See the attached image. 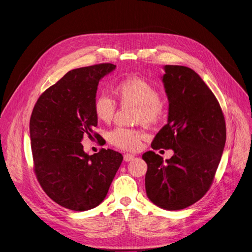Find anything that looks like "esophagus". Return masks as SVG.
Wrapping results in <instances>:
<instances>
[{"label": "esophagus", "mask_w": 252, "mask_h": 252, "mask_svg": "<svg viewBox=\"0 0 252 252\" xmlns=\"http://www.w3.org/2000/svg\"><path fill=\"white\" fill-rule=\"evenodd\" d=\"M135 158V155L134 154H129V153H126L125 154L124 156V160L125 161H131Z\"/></svg>", "instance_id": "esophagus-1"}]
</instances>
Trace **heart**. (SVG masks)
<instances>
[{
  "label": "heart",
  "mask_w": 252,
  "mask_h": 252,
  "mask_svg": "<svg viewBox=\"0 0 252 252\" xmlns=\"http://www.w3.org/2000/svg\"><path fill=\"white\" fill-rule=\"evenodd\" d=\"M114 95L122 104L137 106L136 118L144 125L158 122L162 113L160 93L147 79L139 76H128L121 79L114 86ZM116 110L114 100L108 95H99L94 101V112L101 122L112 121ZM145 135L140 130L116 127L109 133L108 140L113 146L126 151H136L141 146Z\"/></svg>",
  "instance_id": "obj_1"
}]
</instances>
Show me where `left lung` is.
Returning a JSON list of instances; mask_svg holds the SVG:
<instances>
[{
	"instance_id": "left-lung-1",
	"label": "left lung",
	"mask_w": 252,
	"mask_h": 252,
	"mask_svg": "<svg viewBox=\"0 0 252 252\" xmlns=\"http://www.w3.org/2000/svg\"><path fill=\"white\" fill-rule=\"evenodd\" d=\"M164 70L168 119L151 147L175 154L165 161L154 151L143 154L148 166L145 188L155 205L180 210L200 200L213 184L226 143V122L214 93L193 69L165 65Z\"/></svg>"
}]
</instances>
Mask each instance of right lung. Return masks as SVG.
I'll list each match as a JSON object with an SVG mask.
<instances>
[{"instance_id": "right-lung-1", "label": "right lung", "mask_w": 252, "mask_h": 252, "mask_svg": "<svg viewBox=\"0 0 252 252\" xmlns=\"http://www.w3.org/2000/svg\"><path fill=\"white\" fill-rule=\"evenodd\" d=\"M116 65L72 69L38 97L30 122L35 177L45 193L75 211L98 206L107 195L124 157L111 149L88 155L82 140L100 135L94 101L100 79Z\"/></svg>"}]
</instances>
